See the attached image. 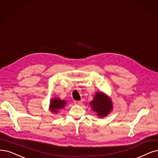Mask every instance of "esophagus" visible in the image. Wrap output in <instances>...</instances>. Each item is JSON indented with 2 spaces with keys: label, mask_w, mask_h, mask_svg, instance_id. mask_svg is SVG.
Returning <instances> with one entry per match:
<instances>
[{
  "label": "esophagus",
  "mask_w": 158,
  "mask_h": 158,
  "mask_svg": "<svg viewBox=\"0 0 158 158\" xmlns=\"http://www.w3.org/2000/svg\"><path fill=\"white\" fill-rule=\"evenodd\" d=\"M81 103H82V102H81V101H74V104L75 105H77V106H78V105L81 104Z\"/></svg>",
  "instance_id": "1"
}]
</instances>
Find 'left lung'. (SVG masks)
Returning a JSON list of instances; mask_svg holds the SVG:
<instances>
[{"label":"left lung","mask_w":158,"mask_h":158,"mask_svg":"<svg viewBox=\"0 0 158 158\" xmlns=\"http://www.w3.org/2000/svg\"><path fill=\"white\" fill-rule=\"evenodd\" d=\"M92 110L100 118H104L113 110V105L111 98L103 92H97L89 103Z\"/></svg>","instance_id":"left-lung-1"}]
</instances>
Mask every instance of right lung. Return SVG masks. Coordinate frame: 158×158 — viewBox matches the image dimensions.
I'll list each match as a JSON object with an SVG mask.
<instances>
[{"mask_svg": "<svg viewBox=\"0 0 158 158\" xmlns=\"http://www.w3.org/2000/svg\"><path fill=\"white\" fill-rule=\"evenodd\" d=\"M67 102L64 100H61L59 98H53L51 99L49 109L52 113L57 114L60 110L65 107Z\"/></svg>", "mask_w": 158, "mask_h": 158, "instance_id": "right-lung-1", "label": "right lung"}]
</instances>
